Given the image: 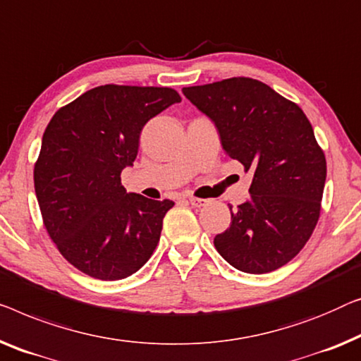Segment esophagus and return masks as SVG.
<instances>
[{"label": "esophagus", "mask_w": 361, "mask_h": 361, "mask_svg": "<svg viewBox=\"0 0 361 361\" xmlns=\"http://www.w3.org/2000/svg\"><path fill=\"white\" fill-rule=\"evenodd\" d=\"M189 203H190L192 207H203V205H207V200H203V198L190 197V198H189Z\"/></svg>", "instance_id": "1"}]
</instances>
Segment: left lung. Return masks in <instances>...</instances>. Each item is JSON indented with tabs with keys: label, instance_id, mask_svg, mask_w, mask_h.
Returning a JSON list of instances; mask_svg holds the SVG:
<instances>
[{
	"label": "left lung",
	"instance_id": "left-lung-1",
	"mask_svg": "<svg viewBox=\"0 0 361 361\" xmlns=\"http://www.w3.org/2000/svg\"><path fill=\"white\" fill-rule=\"evenodd\" d=\"M215 123L229 158L252 172L247 200L215 247L234 269L269 274L288 264L311 238L321 212L326 158L305 112L270 86L229 78L182 90Z\"/></svg>",
	"mask_w": 361,
	"mask_h": 361
}]
</instances>
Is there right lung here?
I'll return each mask as SVG.
<instances>
[{
    "instance_id": "right-lung-1",
    "label": "right lung",
    "mask_w": 361,
    "mask_h": 361,
    "mask_svg": "<svg viewBox=\"0 0 361 361\" xmlns=\"http://www.w3.org/2000/svg\"><path fill=\"white\" fill-rule=\"evenodd\" d=\"M177 102L171 87L106 85L81 94L47 125L35 195L51 241L82 274L127 279L158 245L174 202L127 192L120 174L133 166L146 122Z\"/></svg>"
}]
</instances>
